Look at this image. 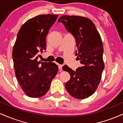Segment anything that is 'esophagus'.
Segmentation results:
<instances>
[{
    "label": "esophagus",
    "instance_id": "1",
    "mask_svg": "<svg viewBox=\"0 0 123 123\" xmlns=\"http://www.w3.org/2000/svg\"><path fill=\"white\" fill-rule=\"evenodd\" d=\"M58 67H59V69L60 70V71H61L62 70V67H63V65L62 64H58Z\"/></svg>",
    "mask_w": 123,
    "mask_h": 123
}]
</instances>
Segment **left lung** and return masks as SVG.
Wrapping results in <instances>:
<instances>
[{"instance_id":"8db88e82","label":"left lung","mask_w":123,"mask_h":123,"mask_svg":"<svg viewBox=\"0 0 123 123\" xmlns=\"http://www.w3.org/2000/svg\"><path fill=\"white\" fill-rule=\"evenodd\" d=\"M58 22L63 23L75 37L78 49L75 55L82 64L76 71L63 66V70L71 76L65 88L73 97L85 99L96 90L105 67L101 37L93 22L86 17L64 15L59 18Z\"/></svg>"}]
</instances>
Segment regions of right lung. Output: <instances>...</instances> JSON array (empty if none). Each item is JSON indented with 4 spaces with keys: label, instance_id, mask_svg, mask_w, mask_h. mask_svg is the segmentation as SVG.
Listing matches in <instances>:
<instances>
[{
    "label": "right lung",
    "instance_id": "1",
    "mask_svg": "<svg viewBox=\"0 0 123 123\" xmlns=\"http://www.w3.org/2000/svg\"><path fill=\"white\" fill-rule=\"evenodd\" d=\"M58 15H39L21 26L13 46L15 74L21 87L31 98L46 93L58 71L54 63L38 61L39 53L46 49V37Z\"/></svg>",
    "mask_w": 123,
    "mask_h": 123
}]
</instances>
